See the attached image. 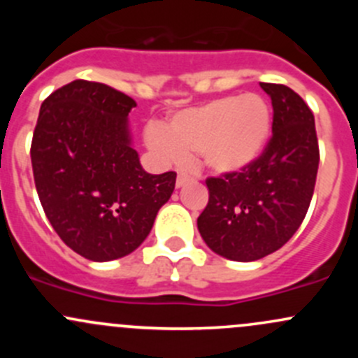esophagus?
Segmentation results:
<instances>
[{
  "instance_id": "esophagus-1",
  "label": "esophagus",
  "mask_w": 358,
  "mask_h": 358,
  "mask_svg": "<svg viewBox=\"0 0 358 358\" xmlns=\"http://www.w3.org/2000/svg\"><path fill=\"white\" fill-rule=\"evenodd\" d=\"M189 180H192V176H190V173H187V171H178V178H176V187H182L183 183H187L189 182Z\"/></svg>"
}]
</instances>
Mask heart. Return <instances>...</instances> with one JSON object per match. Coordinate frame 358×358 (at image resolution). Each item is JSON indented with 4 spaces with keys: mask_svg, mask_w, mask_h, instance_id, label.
I'll return each mask as SVG.
<instances>
[{
    "mask_svg": "<svg viewBox=\"0 0 358 358\" xmlns=\"http://www.w3.org/2000/svg\"><path fill=\"white\" fill-rule=\"evenodd\" d=\"M272 131L270 103L256 93L223 96L175 112L164 126L150 122L145 143L164 162L196 154L215 175H232L251 166L265 150Z\"/></svg>",
    "mask_w": 358,
    "mask_h": 358,
    "instance_id": "heart-1",
    "label": "heart"
}]
</instances>
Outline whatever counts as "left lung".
<instances>
[{
	"label": "left lung",
	"instance_id": "obj_1",
	"mask_svg": "<svg viewBox=\"0 0 358 358\" xmlns=\"http://www.w3.org/2000/svg\"><path fill=\"white\" fill-rule=\"evenodd\" d=\"M259 86L272 100V136L246 169L206 180L209 201L197 218L209 249L234 262L263 258L294 236L319 169L315 119L305 100L284 85Z\"/></svg>",
	"mask_w": 358,
	"mask_h": 358
}]
</instances>
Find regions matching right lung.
I'll list each match as a JSON object with an SVG mask.
<instances>
[{"label":"right lung","instance_id":"1","mask_svg":"<svg viewBox=\"0 0 358 358\" xmlns=\"http://www.w3.org/2000/svg\"><path fill=\"white\" fill-rule=\"evenodd\" d=\"M131 96L76 79L39 109L31 143L36 190L60 239L92 262L135 251L175 190L176 173L150 175L131 147Z\"/></svg>","mask_w":358,"mask_h":358}]
</instances>
